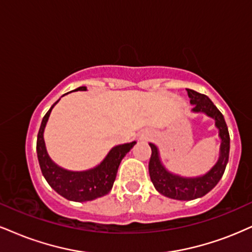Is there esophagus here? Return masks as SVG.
<instances>
[{
	"label": "esophagus",
	"mask_w": 252,
	"mask_h": 252,
	"mask_svg": "<svg viewBox=\"0 0 252 252\" xmlns=\"http://www.w3.org/2000/svg\"><path fill=\"white\" fill-rule=\"evenodd\" d=\"M141 139H144V140H146V139H148V135H147V134L142 135V136H141Z\"/></svg>",
	"instance_id": "1"
}]
</instances>
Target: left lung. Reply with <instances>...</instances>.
Segmentation results:
<instances>
[{"instance_id": "1", "label": "left lung", "mask_w": 252, "mask_h": 252, "mask_svg": "<svg viewBox=\"0 0 252 252\" xmlns=\"http://www.w3.org/2000/svg\"><path fill=\"white\" fill-rule=\"evenodd\" d=\"M186 90L188 92V97L190 98L192 113H203L215 120V126L219 129V136L221 139V146H220L219 160L212 167V169L208 170L203 175L188 178L167 169L161 161L159 148L150 142L152 155L148 170L155 189L163 196L180 201L195 200L204 196L212 190L224 173L229 160V151H230V136L223 114L206 94H201L190 89Z\"/></svg>"}]
</instances>
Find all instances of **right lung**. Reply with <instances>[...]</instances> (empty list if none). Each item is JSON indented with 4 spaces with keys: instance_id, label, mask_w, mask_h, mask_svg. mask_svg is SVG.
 I'll return each mask as SVG.
<instances>
[{
    "instance_id": "right-lung-1",
    "label": "right lung",
    "mask_w": 252,
    "mask_h": 252,
    "mask_svg": "<svg viewBox=\"0 0 252 252\" xmlns=\"http://www.w3.org/2000/svg\"><path fill=\"white\" fill-rule=\"evenodd\" d=\"M86 90H88L86 86H80L74 91H86ZM58 101L60 99L46 112L37 135V158L43 176L56 192L69 201L86 202L104 196L113 187L121 160L136 142L133 141L114 146L104 158V160L91 169L74 172L58 166L49 157L44 141L46 123L52 108Z\"/></svg>"
}]
</instances>
